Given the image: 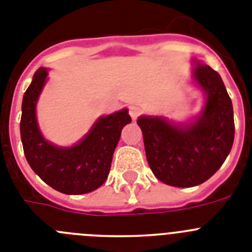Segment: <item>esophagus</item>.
I'll use <instances>...</instances> for the list:
<instances>
[{"label":"esophagus","instance_id":"34e87169","mask_svg":"<svg viewBox=\"0 0 252 252\" xmlns=\"http://www.w3.org/2000/svg\"><path fill=\"white\" fill-rule=\"evenodd\" d=\"M128 113H130L131 119H132L133 121H136V120L139 119V116L141 115V110H140V108H137V107H130Z\"/></svg>","mask_w":252,"mask_h":252}]
</instances>
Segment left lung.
<instances>
[{"label":"left lung","mask_w":252,"mask_h":252,"mask_svg":"<svg viewBox=\"0 0 252 252\" xmlns=\"http://www.w3.org/2000/svg\"><path fill=\"white\" fill-rule=\"evenodd\" d=\"M207 93L202 113L192 124L175 126L160 117H140L146 159L154 175L168 186L202 184L221 168L235 139L230 95L221 75L208 65L194 70Z\"/></svg>","instance_id":"left-lung-1"}]
</instances>
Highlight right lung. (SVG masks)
Returning a JSON list of instances; mask_svg holds the SVG:
<instances>
[{
	"mask_svg": "<svg viewBox=\"0 0 252 252\" xmlns=\"http://www.w3.org/2000/svg\"><path fill=\"white\" fill-rule=\"evenodd\" d=\"M45 68L35 72L22 99L20 132L24 154L31 169L48 186L64 194H84L99 188L108 177L113 151L125 125L131 122L127 110L102 117L78 145L57 148L40 133L35 106L45 84Z\"/></svg>",
	"mask_w": 252,
	"mask_h": 252,
	"instance_id": "1",
	"label": "right lung"
}]
</instances>
